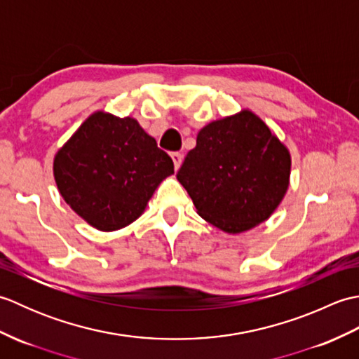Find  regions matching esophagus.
I'll list each match as a JSON object with an SVG mask.
<instances>
[{"mask_svg":"<svg viewBox=\"0 0 359 359\" xmlns=\"http://www.w3.org/2000/svg\"><path fill=\"white\" fill-rule=\"evenodd\" d=\"M171 158H172V162H174V168H175V170H179L180 165H182V160H184V156H182L180 152H172Z\"/></svg>","mask_w":359,"mask_h":359,"instance_id":"esophagus-1","label":"esophagus"}]
</instances>
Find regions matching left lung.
<instances>
[{
    "mask_svg": "<svg viewBox=\"0 0 359 359\" xmlns=\"http://www.w3.org/2000/svg\"><path fill=\"white\" fill-rule=\"evenodd\" d=\"M290 166L288 149L245 109L201 129L177 180L201 217L236 234L264 222L278 208L288 188Z\"/></svg>",
    "mask_w": 359,
    "mask_h": 359,
    "instance_id": "left-lung-1",
    "label": "left lung"
}]
</instances>
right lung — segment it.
Instances as JSON below:
<instances>
[{
	"label": "right lung",
	"mask_w": 359,
	"mask_h": 359,
	"mask_svg": "<svg viewBox=\"0 0 359 359\" xmlns=\"http://www.w3.org/2000/svg\"><path fill=\"white\" fill-rule=\"evenodd\" d=\"M174 163L139 121L98 111L53 158L66 203L100 231L120 230L147 208Z\"/></svg>",
	"instance_id": "add662e5"
}]
</instances>
